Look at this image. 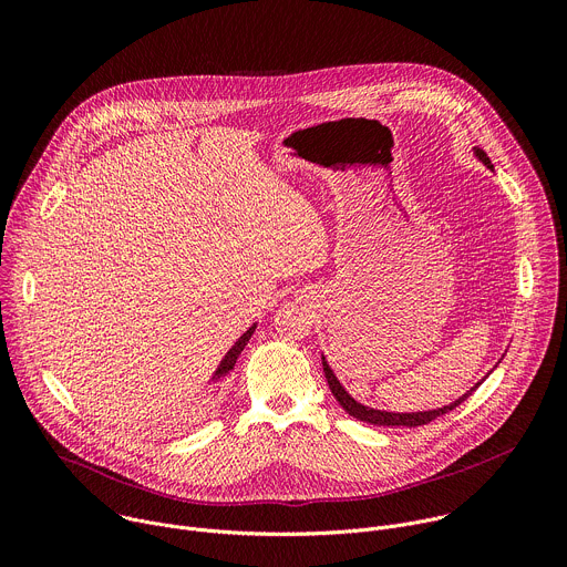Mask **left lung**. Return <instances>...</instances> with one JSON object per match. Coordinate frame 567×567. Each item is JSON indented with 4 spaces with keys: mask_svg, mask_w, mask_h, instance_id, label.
<instances>
[{
    "mask_svg": "<svg viewBox=\"0 0 567 567\" xmlns=\"http://www.w3.org/2000/svg\"><path fill=\"white\" fill-rule=\"evenodd\" d=\"M475 154H477V158L482 161L484 166L494 168L489 156L484 154L482 150H475ZM322 372H326V379H328V383H330V390H332V394L337 396V401L341 403L346 413H350L352 417H357V420H361V422L374 424V426H396V429H399V426H401V429H415V426L431 424L433 420H437V417L451 413L453 409H457L460 403L482 383V381H477V385H473V388H471L466 394H462L455 403H451V406H444V409H437V411H429V413H385V411H374V409H368V406H361V403H357V401L346 392V388L339 383V379L334 377V372H332V368L328 365L326 357H322Z\"/></svg>",
    "mask_w": 567,
    "mask_h": 567,
    "instance_id": "obj_1",
    "label": "left lung"
}]
</instances>
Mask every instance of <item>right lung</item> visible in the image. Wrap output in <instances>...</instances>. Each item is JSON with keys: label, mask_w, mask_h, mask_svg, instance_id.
Wrapping results in <instances>:
<instances>
[{"label": "right lung", "mask_w": 567, "mask_h": 567, "mask_svg": "<svg viewBox=\"0 0 567 567\" xmlns=\"http://www.w3.org/2000/svg\"><path fill=\"white\" fill-rule=\"evenodd\" d=\"M254 332H256V326H251L249 330H247V334L245 337H239V341L228 350V354L224 357V361H221V365L217 368V372H215V377L219 379V377H224L226 372H230L233 370V365H235V361H237V357L241 354V350H245V346L249 343V339L254 337Z\"/></svg>", "instance_id": "1"}]
</instances>
